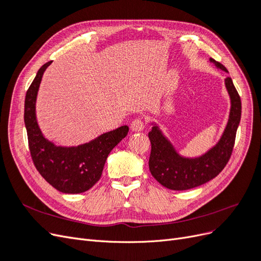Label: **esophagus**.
<instances>
[{
    "label": "esophagus",
    "mask_w": 261,
    "mask_h": 261,
    "mask_svg": "<svg viewBox=\"0 0 261 261\" xmlns=\"http://www.w3.org/2000/svg\"><path fill=\"white\" fill-rule=\"evenodd\" d=\"M145 127V124L143 122L141 118H136V120H134L130 124V128L133 132H141Z\"/></svg>",
    "instance_id": "esophagus-1"
}]
</instances>
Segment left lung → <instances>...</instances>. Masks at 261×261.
Wrapping results in <instances>:
<instances>
[{
	"mask_svg": "<svg viewBox=\"0 0 261 261\" xmlns=\"http://www.w3.org/2000/svg\"><path fill=\"white\" fill-rule=\"evenodd\" d=\"M210 62L218 68L227 72L221 63L211 58ZM224 84L231 100L228 120L218 143L203 154L195 158L180 155L171 141L164 136L159 126L151 123L152 128L148 134L151 143L149 170L164 187L173 191H186L207 183L224 169L233 151L242 114L241 98L231 77L225 78Z\"/></svg>",
	"mask_w": 261,
	"mask_h": 261,
	"instance_id": "left-lung-1",
	"label": "left lung"
}]
</instances>
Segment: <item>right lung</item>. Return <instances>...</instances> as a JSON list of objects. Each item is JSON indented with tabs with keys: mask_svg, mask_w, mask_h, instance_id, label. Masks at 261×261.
<instances>
[{
	"mask_svg": "<svg viewBox=\"0 0 261 261\" xmlns=\"http://www.w3.org/2000/svg\"><path fill=\"white\" fill-rule=\"evenodd\" d=\"M51 63H45L38 70L26 93L23 120L30 154L36 169L55 189L64 194H81L100 179L109 153L127 135L128 126H121L89 143L73 147L57 146L46 139L37 122L36 101L44 70Z\"/></svg>",
	"mask_w": 261,
	"mask_h": 261,
	"instance_id": "right-lung-1",
	"label": "right lung"
}]
</instances>
